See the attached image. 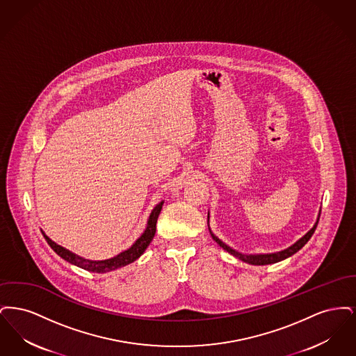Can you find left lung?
<instances>
[{
    "label": "left lung",
    "instance_id": "1",
    "mask_svg": "<svg viewBox=\"0 0 356 356\" xmlns=\"http://www.w3.org/2000/svg\"><path fill=\"white\" fill-rule=\"evenodd\" d=\"M319 218H321V211H319L316 222H315L314 227L305 234V236L300 237L296 243H293L292 245H289L286 250H282V251H277V252H272V254H243V252H238L236 250H234L232 247H229L228 244H225L224 241H221L220 238L211 231V228H209V212H208V229H209V234H211L212 238L220 245L224 251H227L228 254L235 256L238 260H241V261H244V263L252 264V266H267V264L279 263V261L287 259L289 256L296 254L299 250H302V248L305 247V243L314 235V232H315V229H316V225H318V221H319Z\"/></svg>",
    "mask_w": 356,
    "mask_h": 356
}]
</instances>
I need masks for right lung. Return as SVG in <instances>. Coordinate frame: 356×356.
I'll list each match as a JSON object with an SVG mask.
<instances>
[{"instance_id": "obj_1", "label": "right lung", "mask_w": 356, "mask_h": 356, "mask_svg": "<svg viewBox=\"0 0 356 356\" xmlns=\"http://www.w3.org/2000/svg\"><path fill=\"white\" fill-rule=\"evenodd\" d=\"M163 204H164V200H161L160 203L156 204V207L153 208L152 212H151V215L148 218L147 227H145L144 232L141 234V236L138 237L128 250L120 252L115 257L105 259V260H89V259H85L83 256L73 254L72 251H69L67 248H64V247L58 245L57 243H54L51 237L45 235V232L42 229H41V232H42V235L45 237V240L48 241V244L51 245V250L58 254L60 257L67 260L70 264L77 266V267L86 270V271L96 272V273L115 271L118 268L125 267V266L134 263L141 254L145 252V250L148 248V245L151 244L153 236H154L156 222H157V218H159V215L161 212Z\"/></svg>"}]
</instances>
